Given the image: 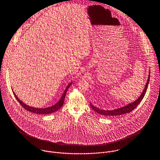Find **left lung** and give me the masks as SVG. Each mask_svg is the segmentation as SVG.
Instances as JSON below:
<instances>
[{"instance_id":"obj_1","label":"left lung","mask_w":160,"mask_h":160,"mask_svg":"<svg viewBox=\"0 0 160 160\" xmlns=\"http://www.w3.org/2000/svg\"><path fill=\"white\" fill-rule=\"evenodd\" d=\"M149 79H150V72L149 73V76H148V81L146 82V84L145 85V88L143 89V91L142 92V94L140 95V96L138 97V99H136L135 101L130 103L129 104L125 106L122 107L114 110H102V109H99L98 107H95L93 105H92L91 102L90 103V106L96 112H97L98 113L104 116H119V115H122V114H126L129 113L131 112H132L135 108H136V107L139 104V103L142 101V100L144 98L145 93L147 91L148 89V84L149 82Z\"/></svg>"}]
</instances>
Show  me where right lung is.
<instances>
[{
  "label": "right lung",
  "instance_id": "1",
  "mask_svg": "<svg viewBox=\"0 0 160 160\" xmlns=\"http://www.w3.org/2000/svg\"><path fill=\"white\" fill-rule=\"evenodd\" d=\"M71 84H72V82L71 83L69 84L67 86V88L64 91V92H63L62 96L61 97V99H59V101L56 104H55L54 106H52L47 107V108H34L33 107H31L26 105V104H24L23 102V101H22L20 99H19V98L17 97V95H15L14 92H13V93H14V95L15 96V98L17 99V100L18 101V102L20 104V105L23 107L25 110H26L28 111H29V112H32V113H36V114H49V113H54V112L58 111V110H59L61 107H62L63 103H64V99H65V95H66L67 92L68 91L69 86L71 85Z\"/></svg>",
  "mask_w": 160,
  "mask_h": 160
}]
</instances>
